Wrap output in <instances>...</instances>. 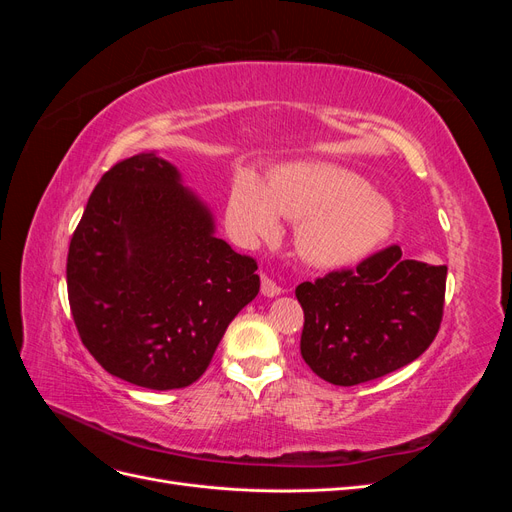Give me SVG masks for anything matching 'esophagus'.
Returning a JSON list of instances; mask_svg holds the SVG:
<instances>
[{
	"mask_svg": "<svg viewBox=\"0 0 512 512\" xmlns=\"http://www.w3.org/2000/svg\"><path fill=\"white\" fill-rule=\"evenodd\" d=\"M260 292L265 294V297H269V299H273V297H277V294H282L284 290H282V286L280 284H275L271 277H267V275H262V284H260Z\"/></svg>",
	"mask_w": 512,
	"mask_h": 512,
	"instance_id": "esophagus-1",
	"label": "esophagus"
}]
</instances>
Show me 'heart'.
<instances>
[{
    "mask_svg": "<svg viewBox=\"0 0 512 512\" xmlns=\"http://www.w3.org/2000/svg\"><path fill=\"white\" fill-rule=\"evenodd\" d=\"M283 218L299 222L297 247L318 269H348L376 254L393 235V200L339 164L299 162L277 168L269 185L254 170L230 183L226 218L245 241L280 235Z\"/></svg>",
    "mask_w": 512,
    "mask_h": 512,
    "instance_id": "obj_1",
    "label": "heart"
}]
</instances>
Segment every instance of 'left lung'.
<instances>
[{
	"label": "left lung",
	"mask_w": 512,
	"mask_h": 512,
	"mask_svg": "<svg viewBox=\"0 0 512 512\" xmlns=\"http://www.w3.org/2000/svg\"><path fill=\"white\" fill-rule=\"evenodd\" d=\"M446 265L401 258V247L294 290L305 324L301 356L316 376L354 386L412 363L442 320Z\"/></svg>",
	"instance_id": "left-lung-1"
}]
</instances>
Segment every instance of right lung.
I'll use <instances>...</instances> for the list:
<instances>
[{
  "instance_id": "1",
  "label": "right lung",
  "mask_w": 512,
  "mask_h": 512,
  "mask_svg": "<svg viewBox=\"0 0 512 512\" xmlns=\"http://www.w3.org/2000/svg\"><path fill=\"white\" fill-rule=\"evenodd\" d=\"M256 269L215 235L209 205L179 168L143 151L104 173L74 230L72 318L108 374L143 389H183L256 299Z\"/></svg>"
}]
</instances>
